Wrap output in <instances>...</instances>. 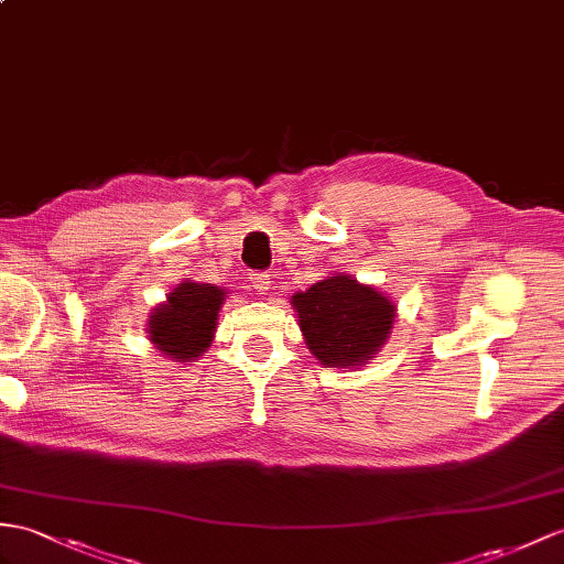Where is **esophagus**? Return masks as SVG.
I'll list each match as a JSON object with an SVG mask.
<instances>
[{
	"label": "esophagus",
	"instance_id": "34e87169",
	"mask_svg": "<svg viewBox=\"0 0 564 564\" xmlns=\"http://www.w3.org/2000/svg\"><path fill=\"white\" fill-rule=\"evenodd\" d=\"M249 286L251 290H256L258 294H268L272 286H270V278L265 272H253L251 278H249Z\"/></svg>",
	"mask_w": 564,
	"mask_h": 564
}]
</instances>
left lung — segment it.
<instances>
[{
	"mask_svg": "<svg viewBox=\"0 0 564 564\" xmlns=\"http://www.w3.org/2000/svg\"><path fill=\"white\" fill-rule=\"evenodd\" d=\"M301 335L325 368H359L388 345L397 306L373 284L333 272L292 296Z\"/></svg>",
	"mask_w": 564,
	"mask_h": 564,
	"instance_id": "8db88e82",
	"label": "left lung"
}]
</instances>
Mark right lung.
Returning a JSON list of instances; mask_svg holds the SVG:
<instances>
[{
    "label": "right lung",
    "instance_id": "1",
    "mask_svg": "<svg viewBox=\"0 0 564 564\" xmlns=\"http://www.w3.org/2000/svg\"><path fill=\"white\" fill-rule=\"evenodd\" d=\"M227 290L184 280L148 315V339L170 361H196L210 349Z\"/></svg>",
    "mask_w": 564,
    "mask_h": 564
}]
</instances>
